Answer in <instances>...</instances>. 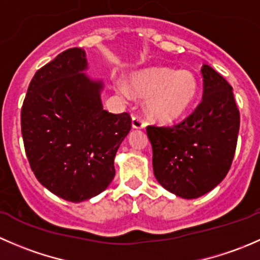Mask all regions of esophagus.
I'll return each mask as SVG.
<instances>
[{
    "label": "esophagus",
    "instance_id": "esophagus-1",
    "mask_svg": "<svg viewBox=\"0 0 260 260\" xmlns=\"http://www.w3.org/2000/svg\"><path fill=\"white\" fill-rule=\"evenodd\" d=\"M132 127L135 128V129H143V128L146 127L145 120H143L141 117H138V115H133V117H132Z\"/></svg>",
    "mask_w": 260,
    "mask_h": 260
}]
</instances>
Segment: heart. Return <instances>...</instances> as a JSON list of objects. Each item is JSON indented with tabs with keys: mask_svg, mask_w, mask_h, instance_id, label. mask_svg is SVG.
I'll return each instance as SVG.
<instances>
[{
	"mask_svg": "<svg viewBox=\"0 0 260 260\" xmlns=\"http://www.w3.org/2000/svg\"><path fill=\"white\" fill-rule=\"evenodd\" d=\"M118 90L128 94L125 84L118 83ZM131 91L147 101V113L158 123H172L180 119L198 94V78L190 70L156 68L137 72L129 78Z\"/></svg>",
	"mask_w": 260,
	"mask_h": 260,
	"instance_id": "b5f03b06",
	"label": "heart"
}]
</instances>
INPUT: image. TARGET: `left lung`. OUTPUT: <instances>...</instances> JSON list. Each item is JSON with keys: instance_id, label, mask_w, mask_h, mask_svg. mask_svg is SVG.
Wrapping results in <instances>:
<instances>
[{"instance_id": "left-lung-1", "label": "left lung", "mask_w": 260, "mask_h": 260, "mask_svg": "<svg viewBox=\"0 0 260 260\" xmlns=\"http://www.w3.org/2000/svg\"><path fill=\"white\" fill-rule=\"evenodd\" d=\"M201 73L203 101L195 111L172 127H147L154 177L182 199L200 198L224 180L239 133L232 85L209 65H203Z\"/></svg>"}]
</instances>
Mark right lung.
Here are the masks:
<instances>
[{
    "label": "right lung",
    "instance_id": "add662e5",
    "mask_svg": "<svg viewBox=\"0 0 260 260\" xmlns=\"http://www.w3.org/2000/svg\"><path fill=\"white\" fill-rule=\"evenodd\" d=\"M85 51L68 49L36 72L21 109L31 170L72 203L99 195L114 179V157L132 127L128 113L103 109V83L84 74Z\"/></svg>",
    "mask_w": 260,
    "mask_h": 260
}]
</instances>
